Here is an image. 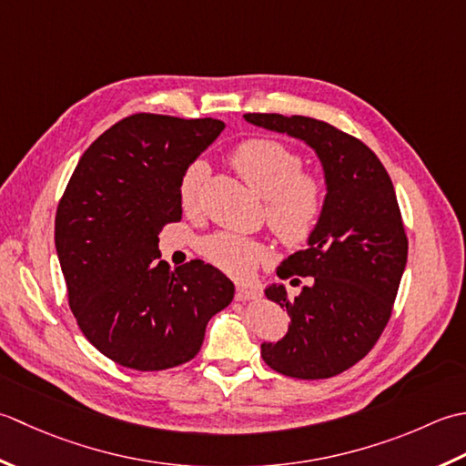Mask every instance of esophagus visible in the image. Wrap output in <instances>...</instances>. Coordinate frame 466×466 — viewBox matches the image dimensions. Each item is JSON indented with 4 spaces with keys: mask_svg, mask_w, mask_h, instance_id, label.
Returning <instances> with one entry per match:
<instances>
[{
    "mask_svg": "<svg viewBox=\"0 0 466 466\" xmlns=\"http://www.w3.org/2000/svg\"><path fill=\"white\" fill-rule=\"evenodd\" d=\"M259 296H261L259 291L249 289V288H245V286H237V291H235V299H237V301H249V299H258Z\"/></svg>",
    "mask_w": 466,
    "mask_h": 466,
    "instance_id": "obj_1",
    "label": "esophagus"
}]
</instances>
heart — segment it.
<instances>
[{"instance_id": "heart-1", "label": "heart", "mask_w": 466, "mask_h": 466, "mask_svg": "<svg viewBox=\"0 0 466 466\" xmlns=\"http://www.w3.org/2000/svg\"><path fill=\"white\" fill-rule=\"evenodd\" d=\"M235 173L247 187L265 198V223L278 239L296 249L306 245L324 219L328 203L326 180L318 173L303 170V158L278 140H245L231 155ZM205 178V167L193 163L178 187L185 211H193ZM205 258L223 271L245 278L261 261L263 249L258 241L239 233L221 231L203 241Z\"/></svg>"}]
</instances>
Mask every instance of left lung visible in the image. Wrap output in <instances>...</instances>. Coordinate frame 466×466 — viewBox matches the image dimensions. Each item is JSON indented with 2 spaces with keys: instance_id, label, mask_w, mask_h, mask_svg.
Wrapping results in <instances>:
<instances>
[{
  "instance_id": "8db88e82",
  "label": "left lung",
  "mask_w": 466,
  "mask_h": 466,
  "mask_svg": "<svg viewBox=\"0 0 466 466\" xmlns=\"http://www.w3.org/2000/svg\"><path fill=\"white\" fill-rule=\"evenodd\" d=\"M255 127L286 132L309 145L328 185L326 213L308 249L289 255L279 279L306 286L291 298L283 283L265 289L288 309L289 331L261 344L265 364L299 380L341 374L360 362L392 316L408 258L394 185L362 140L324 120L283 114H243Z\"/></svg>"
}]
</instances>
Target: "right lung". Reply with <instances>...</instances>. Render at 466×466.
<instances>
[{"label": "right lung", "mask_w": 466, "mask_h": 466, "mask_svg": "<svg viewBox=\"0 0 466 466\" xmlns=\"http://www.w3.org/2000/svg\"><path fill=\"white\" fill-rule=\"evenodd\" d=\"M223 128L213 118L132 114L74 168L56 211V251L82 334L112 362L140 372L188 362L235 296L213 265L170 271L158 251V233L183 217V175Z\"/></svg>", "instance_id": "1"}]
</instances>
